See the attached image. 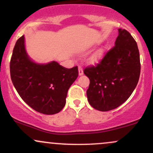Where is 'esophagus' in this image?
<instances>
[{"mask_svg":"<svg viewBox=\"0 0 153 153\" xmlns=\"http://www.w3.org/2000/svg\"><path fill=\"white\" fill-rule=\"evenodd\" d=\"M78 73H79V75H83V71H82V66H79L78 67Z\"/></svg>","mask_w":153,"mask_h":153,"instance_id":"esophagus-1","label":"esophagus"}]
</instances>
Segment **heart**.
Listing matches in <instances>:
<instances>
[{
  "instance_id": "1",
  "label": "heart",
  "mask_w": 153,
  "mask_h": 153,
  "mask_svg": "<svg viewBox=\"0 0 153 153\" xmlns=\"http://www.w3.org/2000/svg\"><path fill=\"white\" fill-rule=\"evenodd\" d=\"M104 52H105L104 49L103 48L99 49V50L96 51V52L93 54L92 57H91V62L92 63H97L100 62L101 59L103 58Z\"/></svg>"
}]
</instances>
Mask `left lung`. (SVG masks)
<instances>
[{
  "label": "left lung",
  "instance_id": "8db88e82",
  "mask_svg": "<svg viewBox=\"0 0 153 153\" xmlns=\"http://www.w3.org/2000/svg\"><path fill=\"white\" fill-rule=\"evenodd\" d=\"M140 68L136 41L129 31L119 29L114 46L96 66L83 71L90 80L86 94L91 106L107 111L125 102L137 85Z\"/></svg>",
  "mask_w": 153,
  "mask_h": 153
}]
</instances>
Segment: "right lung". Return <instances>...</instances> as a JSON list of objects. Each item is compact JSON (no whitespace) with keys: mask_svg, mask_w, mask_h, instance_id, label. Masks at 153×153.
Listing matches in <instances>:
<instances>
[{"mask_svg":"<svg viewBox=\"0 0 153 153\" xmlns=\"http://www.w3.org/2000/svg\"><path fill=\"white\" fill-rule=\"evenodd\" d=\"M12 82L31 108L44 114H55L64 108L68 91L78 76V67L66 68L55 61L37 64L27 55L24 36L17 40L10 62Z\"/></svg>","mask_w":153,"mask_h":153,"instance_id":"right-lung-1","label":"right lung"}]
</instances>
